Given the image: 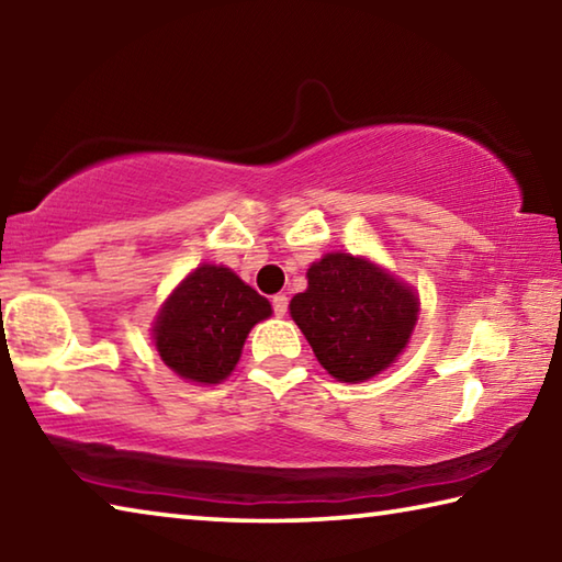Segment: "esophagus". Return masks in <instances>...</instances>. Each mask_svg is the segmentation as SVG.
Instances as JSON below:
<instances>
[{"label":"esophagus","mask_w":562,"mask_h":562,"mask_svg":"<svg viewBox=\"0 0 562 562\" xmlns=\"http://www.w3.org/2000/svg\"><path fill=\"white\" fill-rule=\"evenodd\" d=\"M272 310L278 317H284V312H288V294H274Z\"/></svg>","instance_id":"1"}]
</instances>
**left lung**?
<instances>
[{"label":"left lung","instance_id":"left-lung-1","mask_svg":"<svg viewBox=\"0 0 562 562\" xmlns=\"http://www.w3.org/2000/svg\"><path fill=\"white\" fill-rule=\"evenodd\" d=\"M290 315L337 382H367L394 364L416 327L418 294L372 260L327 252L307 270Z\"/></svg>","mask_w":562,"mask_h":562}]
</instances>
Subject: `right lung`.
<instances>
[{"instance_id":"right-lung-1","label":"right lung","mask_w":562,"mask_h":562,"mask_svg":"<svg viewBox=\"0 0 562 562\" xmlns=\"http://www.w3.org/2000/svg\"><path fill=\"white\" fill-rule=\"evenodd\" d=\"M270 315L272 304L231 268L201 265L160 307L156 349L188 382L221 384L240 359L250 329Z\"/></svg>"}]
</instances>
